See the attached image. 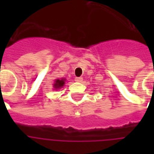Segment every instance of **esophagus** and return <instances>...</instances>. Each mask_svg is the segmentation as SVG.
<instances>
[{
	"label": "esophagus",
	"mask_w": 154,
	"mask_h": 154,
	"mask_svg": "<svg viewBox=\"0 0 154 154\" xmlns=\"http://www.w3.org/2000/svg\"><path fill=\"white\" fill-rule=\"evenodd\" d=\"M75 81H76L77 82H82L83 81V78H82V77H76V78H75Z\"/></svg>",
	"instance_id": "1"
}]
</instances>
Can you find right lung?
Returning <instances> with one entry per match:
<instances>
[{"label": "right lung", "instance_id": "1", "mask_svg": "<svg viewBox=\"0 0 154 154\" xmlns=\"http://www.w3.org/2000/svg\"><path fill=\"white\" fill-rule=\"evenodd\" d=\"M64 82H65L64 79H61V80H58V79H57V80H56L55 81V83H54V88L57 89V88H60V87H62L64 85V83H65Z\"/></svg>", "mask_w": 154, "mask_h": 154}]
</instances>
